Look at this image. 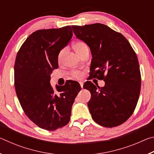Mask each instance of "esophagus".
Here are the masks:
<instances>
[{
    "instance_id": "obj_1",
    "label": "esophagus",
    "mask_w": 154,
    "mask_h": 154,
    "mask_svg": "<svg viewBox=\"0 0 154 154\" xmlns=\"http://www.w3.org/2000/svg\"><path fill=\"white\" fill-rule=\"evenodd\" d=\"M79 84L81 85V88H83V82H79Z\"/></svg>"
}]
</instances>
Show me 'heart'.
<instances>
[{
  "label": "heart",
  "instance_id": "b5f03b06",
  "mask_svg": "<svg viewBox=\"0 0 154 154\" xmlns=\"http://www.w3.org/2000/svg\"><path fill=\"white\" fill-rule=\"evenodd\" d=\"M72 48H73L75 52L78 54V55L82 56L83 54L85 52L89 51V47L87 45L86 43H85L83 41H77L72 44ZM65 49H62L59 51L58 54V61L60 62L62 59V57L64 54ZM71 75L75 78L77 79H79V78L83 77V72L79 71H72L71 72Z\"/></svg>",
  "mask_w": 154,
  "mask_h": 154
}]
</instances>
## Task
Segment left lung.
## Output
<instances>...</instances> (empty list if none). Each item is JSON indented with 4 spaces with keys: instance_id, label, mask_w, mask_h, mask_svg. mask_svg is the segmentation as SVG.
<instances>
[{
    "instance_id": "8db88e82",
    "label": "left lung",
    "mask_w": 154,
    "mask_h": 154,
    "mask_svg": "<svg viewBox=\"0 0 154 154\" xmlns=\"http://www.w3.org/2000/svg\"><path fill=\"white\" fill-rule=\"evenodd\" d=\"M77 37L90 47L92 55L89 79L83 85L91 93L88 103L94 121L106 128L118 126L133 113L139 100L141 76L137 54L126 37L107 26H72Z\"/></svg>"
}]
</instances>
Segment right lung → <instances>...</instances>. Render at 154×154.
<instances>
[{
  "instance_id": "add662e5",
  "label": "right lung",
  "mask_w": 154,
  "mask_h": 154,
  "mask_svg": "<svg viewBox=\"0 0 154 154\" xmlns=\"http://www.w3.org/2000/svg\"><path fill=\"white\" fill-rule=\"evenodd\" d=\"M72 37L70 26L38 30L26 38L18 51L14 66V85L25 114L36 126L54 131L69 123L72 104L81 90L69 80L64 85H50V75L58 69V54Z\"/></svg>"
}]
</instances>
